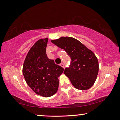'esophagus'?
<instances>
[{
	"instance_id": "1",
	"label": "esophagus",
	"mask_w": 120,
	"mask_h": 120,
	"mask_svg": "<svg viewBox=\"0 0 120 120\" xmlns=\"http://www.w3.org/2000/svg\"><path fill=\"white\" fill-rule=\"evenodd\" d=\"M60 66H61V67H62V68H64V64H63V63H61V64H60Z\"/></svg>"
}]
</instances>
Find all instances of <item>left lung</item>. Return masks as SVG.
<instances>
[{
    "mask_svg": "<svg viewBox=\"0 0 120 120\" xmlns=\"http://www.w3.org/2000/svg\"><path fill=\"white\" fill-rule=\"evenodd\" d=\"M58 47L64 50L71 62L64 74L69 79L75 88L87 90L96 80L99 70L98 61L92 51L78 40L71 37H61L51 41Z\"/></svg>",
    "mask_w": 120,
    "mask_h": 120,
    "instance_id": "8db88e82",
    "label": "left lung"
}]
</instances>
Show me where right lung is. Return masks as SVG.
Instances as JSON below:
<instances>
[{"label":"right lung","instance_id":"1","mask_svg":"<svg viewBox=\"0 0 120 120\" xmlns=\"http://www.w3.org/2000/svg\"><path fill=\"white\" fill-rule=\"evenodd\" d=\"M48 38L37 41L30 49L24 61L23 74L27 85L36 94L48 97L58 91V77L64 68L48 58Z\"/></svg>","mask_w":120,"mask_h":120}]
</instances>
